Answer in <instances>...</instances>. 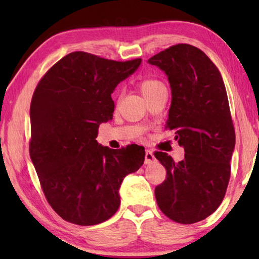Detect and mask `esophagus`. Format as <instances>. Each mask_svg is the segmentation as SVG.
<instances>
[{"label": "esophagus", "mask_w": 259, "mask_h": 259, "mask_svg": "<svg viewBox=\"0 0 259 259\" xmlns=\"http://www.w3.org/2000/svg\"><path fill=\"white\" fill-rule=\"evenodd\" d=\"M155 161V156H153V153L150 150H146L145 153V163L146 164H150Z\"/></svg>", "instance_id": "esophagus-1"}]
</instances>
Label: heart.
<instances>
[{
    "instance_id": "heart-1",
    "label": "heart",
    "mask_w": 259,
    "mask_h": 259,
    "mask_svg": "<svg viewBox=\"0 0 259 259\" xmlns=\"http://www.w3.org/2000/svg\"><path fill=\"white\" fill-rule=\"evenodd\" d=\"M139 89L148 101L152 100L156 97L167 93V88L163 82L156 78H146L139 82Z\"/></svg>"
}]
</instances>
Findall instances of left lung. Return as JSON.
Masks as SVG:
<instances>
[{"mask_svg": "<svg viewBox=\"0 0 259 259\" xmlns=\"http://www.w3.org/2000/svg\"><path fill=\"white\" fill-rule=\"evenodd\" d=\"M148 62L168 76L172 98L166 129L175 130L185 149L179 162L155 152L167 171L156 200L171 221L195 224L216 211L229 183L235 129L226 88L211 60L190 45L170 47Z\"/></svg>", "mask_w": 259, "mask_h": 259, "instance_id": "obj_1", "label": "left lung"}]
</instances>
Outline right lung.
<instances>
[{"label":"right lung","mask_w":259,"mask_h":259,"mask_svg":"<svg viewBox=\"0 0 259 259\" xmlns=\"http://www.w3.org/2000/svg\"><path fill=\"white\" fill-rule=\"evenodd\" d=\"M140 63L76 51L38 81L30 107V156L48 202L65 222L108 221L120 206L123 178L145 161L144 147L114 150L96 140L99 124L112 119L114 88Z\"/></svg>","instance_id":"1"}]
</instances>
